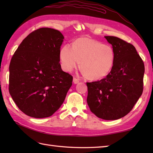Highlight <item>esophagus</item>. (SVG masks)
<instances>
[{"mask_svg": "<svg viewBox=\"0 0 153 153\" xmlns=\"http://www.w3.org/2000/svg\"><path fill=\"white\" fill-rule=\"evenodd\" d=\"M73 82H74V83L75 84L78 83L79 82V79H77V78H76V77H74V79H73Z\"/></svg>", "mask_w": 153, "mask_h": 153, "instance_id": "esophagus-1", "label": "esophagus"}]
</instances>
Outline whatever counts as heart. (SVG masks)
Instances as JSON below:
<instances>
[{"mask_svg": "<svg viewBox=\"0 0 153 153\" xmlns=\"http://www.w3.org/2000/svg\"><path fill=\"white\" fill-rule=\"evenodd\" d=\"M60 59L64 69L70 71L79 66L87 77L100 79L111 71L115 62V53L108 45L88 37L75 41L72 47L66 45L61 48Z\"/></svg>", "mask_w": 153, "mask_h": 153, "instance_id": "b5f03b06", "label": "heart"}]
</instances>
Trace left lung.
<instances>
[{
  "instance_id": "8db88e82",
  "label": "left lung",
  "mask_w": 153,
  "mask_h": 153,
  "mask_svg": "<svg viewBox=\"0 0 153 153\" xmlns=\"http://www.w3.org/2000/svg\"><path fill=\"white\" fill-rule=\"evenodd\" d=\"M105 37L114 51L115 62L105 78L87 82V102L98 118L114 120L128 114L142 95L145 66L134 45L116 37Z\"/></svg>"
}]
</instances>
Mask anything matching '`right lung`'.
I'll use <instances>...</instances> for the list:
<instances>
[{"label":"right lung","instance_id":"1","mask_svg":"<svg viewBox=\"0 0 153 153\" xmlns=\"http://www.w3.org/2000/svg\"><path fill=\"white\" fill-rule=\"evenodd\" d=\"M63 39L59 31L39 28L29 34L13 54L9 92L25 114L47 118L64 102L73 77L63 71L59 63Z\"/></svg>","mask_w":153,"mask_h":153}]
</instances>
